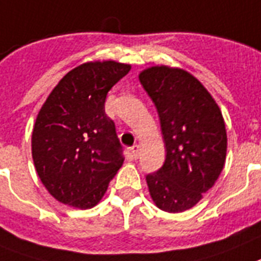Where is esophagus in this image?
Returning <instances> with one entry per match:
<instances>
[{"label": "esophagus", "instance_id": "esophagus-1", "mask_svg": "<svg viewBox=\"0 0 261 261\" xmlns=\"http://www.w3.org/2000/svg\"><path fill=\"white\" fill-rule=\"evenodd\" d=\"M139 152H140L139 145H133L132 148H130V153H132V156L135 157V159H137V157H139Z\"/></svg>", "mask_w": 261, "mask_h": 261}]
</instances>
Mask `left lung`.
<instances>
[{"label": "left lung", "instance_id": "8db88e82", "mask_svg": "<svg viewBox=\"0 0 261 261\" xmlns=\"http://www.w3.org/2000/svg\"><path fill=\"white\" fill-rule=\"evenodd\" d=\"M139 79L154 102L167 150L163 167L146 174L150 197L165 212H184L203 199L223 171V115L203 84L182 69L152 66Z\"/></svg>", "mask_w": 261, "mask_h": 261}]
</instances>
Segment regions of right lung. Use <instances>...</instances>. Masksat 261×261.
<instances>
[{
  "instance_id": "add662e5",
  "label": "right lung",
  "mask_w": 261,
  "mask_h": 261,
  "mask_svg": "<svg viewBox=\"0 0 261 261\" xmlns=\"http://www.w3.org/2000/svg\"><path fill=\"white\" fill-rule=\"evenodd\" d=\"M130 65L87 62L60 80L38 112L32 133L34 167L45 188L66 205H96L124 163L105 98Z\"/></svg>"
}]
</instances>
